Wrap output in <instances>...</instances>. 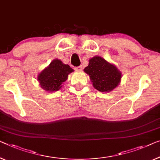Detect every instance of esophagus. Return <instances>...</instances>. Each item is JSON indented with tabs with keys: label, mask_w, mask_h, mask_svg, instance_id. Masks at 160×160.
Masks as SVG:
<instances>
[{
	"label": "esophagus",
	"mask_w": 160,
	"mask_h": 160,
	"mask_svg": "<svg viewBox=\"0 0 160 160\" xmlns=\"http://www.w3.org/2000/svg\"><path fill=\"white\" fill-rule=\"evenodd\" d=\"M75 71H78V72H80V71H82V66L80 65V66L76 67V68H75Z\"/></svg>",
	"instance_id": "esophagus-1"
}]
</instances>
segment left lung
I'll list each match as a JSON object with an SVG mask.
<instances>
[{
  "label": "left lung",
  "mask_w": 160,
  "mask_h": 160,
  "mask_svg": "<svg viewBox=\"0 0 160 160\" xmlns=\"http://www.w3.org/2000/svg\"><path fill=\"white\" fill-rule=\"evenodd\" d=\"M84 71L90 75L94 88L101 92L111 91L117 87L121 78V73L116 67L101 57L90 59Z\"/></svg>",
  "instance_id": "obj_1"
}]
</instances>
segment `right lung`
Wrapping results in <instances>:
<instances>
[{
	"mask_svg": "<svg viewBox=\"0 0 160 160\" xmlns=\"http://www.w3.org/2000/svg\"><path fill=\"white\" fill-rule=\"evenodd\" d=\"M72 72L73 70L68 65H65L59 59H54L48 68L39 74L38 80L41 87L47 91H57Z\"/></svg>",
	"mask_w": 160,
	"mask_h": 160,
	"instance_id": "add662e5",
	"label": "right lung"
}]
</instances>
